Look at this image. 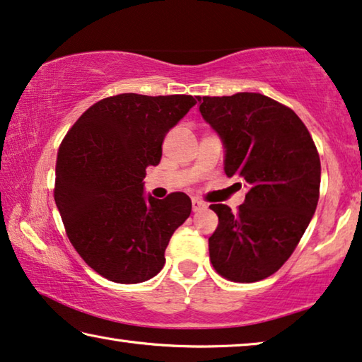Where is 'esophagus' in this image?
<instances>
[{
    "label": "esophagus",
    "mask_w": 362,
    "mask_h": 362,
    "mask_svg": "<svg viewBox=\"0 0 362 362\" xmlns=\"http://www.w3.org/2000/svg\"><path fill=\"white\" fill-rule=\"evenodd\" d=\"M204 209H207V204L202 202V200H199V199H192V210H194V212H200V210H204Z\"/></svg>",
    "instance_id": "1"
}]
</instances>
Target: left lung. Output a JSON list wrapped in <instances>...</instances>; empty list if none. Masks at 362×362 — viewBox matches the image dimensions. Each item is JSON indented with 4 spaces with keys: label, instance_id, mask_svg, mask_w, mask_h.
Returning a JSON list of instances; mask_svg holds the SVG:
<instances>
[{
    "label": "left lung",
    "instance_id": "1",
    "mask_svg": "<svg viewBox=\"0 0 362 362\" xmlns=\"http://www.w3.org/2000/svg\"><path fill=\"white\" fill-rule=\"evenodd\" d=\"M199 102L204 119L225 144L226 176L241 177L247 187L236 212L225 204L210 205L218 215L209 238L210 262L230 281L264 280L290 259L315 212L319 152L299 116L262 93Z\"/></svg>",
    "mask_w": 362,
    "mask_h": 362
}]
</instances>
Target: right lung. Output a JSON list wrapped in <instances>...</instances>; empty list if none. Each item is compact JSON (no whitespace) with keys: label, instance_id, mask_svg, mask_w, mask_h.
<instances>
[{"label":"right lung","instance_id":"1","mask_svg":"<svg viewBox=\"0 0 362 362\" xmlns=\"http://www.w3.org/2000/svg\"><path fill=\"white\" fill-rule=\"evenodd\" d=\"M197 98L119 93L87 108L58 148L54 202L84 262L110 281L141 283L165 265V249L191 215V199L144 197L171 127Z\"/></svg>","mask_w":362,"mask_h":362}]
</instances>
